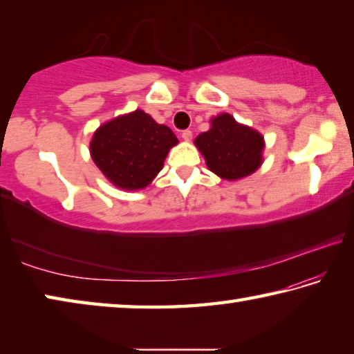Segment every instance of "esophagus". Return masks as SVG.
Here are the masks:
<instances>
[{
    "label": "esophagus",
    "mask_w": 354,
    "mask_h": 354,
    "mask_svg": "<svg viewBox=\"0 0 354 354\" xmlns=\"http://www.w3.org/2000/svg\"><path fill=\"white\" fill-rule=\"evenodd\" d=\"M181 137H183V139H184L185 142H189V140L192 139V131H190V129H185V131H183V133H181Z\"/></svg>",
    "instance_id": "1"
}]
</instances>
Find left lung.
<instances>
[{"instance_id":"left-lung-1","label":"left lung","mask_w":354,"mask_h":354,"mask_svg":"<svg viewBox=\"0 0 354 354\" xmlns=\"http://www.w3.org/2000/svg\"><path fill=\"white\" fill-rule=\"evenodd\" d=\"M205 156L207 169L227 181L254 173L262 164L263 137L257 131L237 123L230 113L211 120V129L195 139Z\"/></svg>"}]
</instances>
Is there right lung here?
Segmentation results:
<instances>
[{
    "label": "right lung",
    "instance_id": "right-lung-1",
    "mask_svg": "<svg viewBox=\"0 0 354 354\" xmlns=\"http://www.w3.org/2000/svg\"><path fill=\"white\" fill-rule=\"evenodd\" d=\"M176 136L140 109L111 120L95 131L91 156L98 169L120 189H143L162 170Z\"/></svg>",
    "mask_w": 354,
    "mask_h": 354
}]
</instances>
